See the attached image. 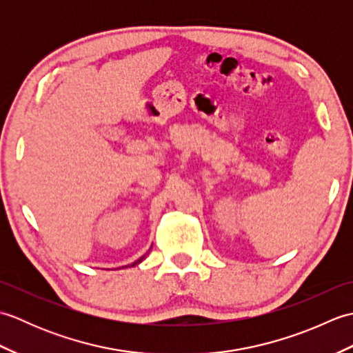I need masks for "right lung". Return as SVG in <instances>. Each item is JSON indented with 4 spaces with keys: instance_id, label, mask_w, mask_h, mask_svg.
Returning a JSON list of instances; mask_svg holds the SVG:
<instances>
[{
    "instance_id": "right-lung-1",
    "label": "right lung",
    "mask_w": 353,
    "mask_h": 353,
    "mask_svg": "<svg viewBox=\"0 0 353 353\" xmlns=\"http://www.w3.org/2000/svg\"><path fill=\"white\" fill-rule=\"evenodd\" d=\"M144 258H145V254H144V256H141V258H139L138 261H134V262H133V264H132V267H134V265H138V264H139V262H142V261H144ZM125 267H127V265H125Z\"/></svg>"
}]
</instances>
